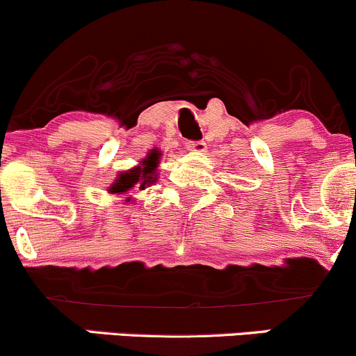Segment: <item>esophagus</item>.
<instances>
[{
	"label": "esophagus",
	"instance_id": "esophagus-1",
	"mask_svg": "<svg viewBox=\"0 0 356 356\" xmlns=\"http://www.w3.org/2000/svg\"><path fill=\"white\" fill-rule=\"evenodd\" d=\"M186 146H188V149H191V152H195V153L207 152V143L204 141H188L186 143Z\"/></svg>",
	"mask_w": 356,
	"mask_h": 356
}]
</instances>
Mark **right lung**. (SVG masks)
<instances>
[{"mask_svg": "<svg viewBox=\"0 0 356 356\" xmlns=\"http://www.w3.org/2000/svg\"><path fill=\"white\" fill-rule=\"evenodd\" d=\"M160 156H161V152L160 149H149L148 155L143 158L141 161H139L136 167L129 168V170H122L118 172L117 177H115V181L111 182L108 186V189L106 191L110 193V195H118V196H124V203H134V198H132L129 193H131V189H139V191H143V189L149 188V186H153L156 182L158 179V165H160Z\"/></svg>", "mask_w": 356, "mask_h": 356, "instance_id": "add662e5", "label": "right lung"}]
</instances>
